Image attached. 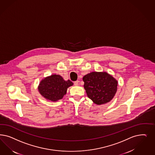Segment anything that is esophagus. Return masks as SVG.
Returning <instances> with one entry per match:
<instances>
[{
    "label": "esophagus",
    "mask_w": 155,
    "mask_h": 155,
    "mask_svg": "<svg viewBox=\"0 0 155 155\" xmlns=\"http://www.w3.org/2000/svg\"><path fill=\"white\" fill-rule=\"evenodd\" d=\"M79 81H75V82H74V85H79Z\"/></svg>",
    "instance_id": "1"
}]
</instances>
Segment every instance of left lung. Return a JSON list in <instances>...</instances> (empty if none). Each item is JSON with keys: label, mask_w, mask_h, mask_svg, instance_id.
Returning <instances> with one entry per match:
<instances>
[{"label": "left lung", "mask_w": 155, "mask_h": 155, "mask_svg": "<svg viewBox=\"0 0 155 155\" xmlns=\"http://www.w3.org/2000/svg\"><path fill=\"white\" fill-rule=\"evenodd\" d=\"M83 80L88 97L97 105L109 102L116 92L117 81L106 72H93L85 75Z\"/></svg>", "instance_id": "left-lung-1"}]
</instances>
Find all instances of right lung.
Returning a JSON list of instances; mask_svg holds the SVG:
<instances>
[{"mask_svg":"<svg viewBox=\"0 0 155 155\" xmlns=\"http://www.w3.org/2000/svg\"><path fill=\"white\" fill-rule=\"evenodd\" d=\"M72 85L70 80L65 81L60 75H52L40 82L38 90L45 99L55 101L61 99L68 87Z\"/></svg>","mask_w":155,"mask_h":155,"instance_id":"add662e5","label":"right lung"}]
</instances>
